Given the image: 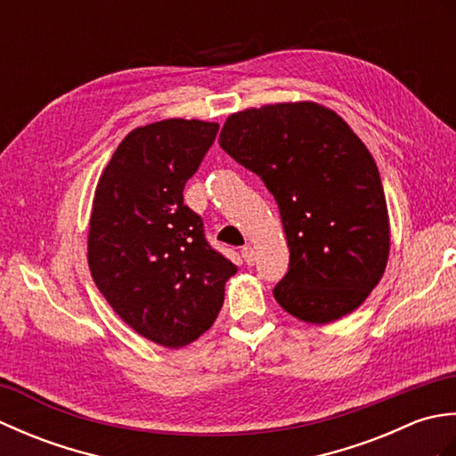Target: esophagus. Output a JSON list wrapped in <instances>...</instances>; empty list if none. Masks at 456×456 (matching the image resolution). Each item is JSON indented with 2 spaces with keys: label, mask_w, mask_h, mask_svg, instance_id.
<instances>
[{
  "label": "esophagus",
  "mask_w": 456,
  "mask_h": 456,
  "mask_svg": "<svg viewBox=\"0 0 456 456\" xmlns=\"http://www.w3.org/2000/svg\"><path fill=\"white\" fill-rule=\"evenodd\" d=\"M240 253H243V258H245V263H247L248 266H253V265H255L256 253H255V248H253V247L247 245V247H243V250H240Z\"/></svg>",
  "instance_id": "esophagus-1"
}]
</instances>
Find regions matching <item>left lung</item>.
Returning a JSON list of instances; mask_svg holds the SVG:
<instances>
[{
    "label": "left lung",
    "instance_id": "obj_1",
    "mask_svg": "<svg viewBox=\"0 0 456 456\" xmlns=\"http://www.w3.org/2000/svg\"><path fill=\"white\" fill-rule=\"evenodd\" d=\"M219 144L278 203L289 268L276 302L315 325L353 314L390 255L388 206L364 142L325 105L289 102L229 115Z\"/></svg>",
    "mask_w": 456,
    "mask_h": 456
}]
</instances>
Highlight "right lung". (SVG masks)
<instances>
[{
	"label": "right lung",
	"instance_id": "add662e5",
	"mask_svg": "<svg viewBox=\"0 0 456 456\" xmlns=\"http://www.w3.org/2000/svg\"><path fill=\"white\" fill-rule=\"evenodd\" d=\"M219 125L164 119L133 129L94 193L88 265L95 286L133 331L167 348L196 341L217 319L237 266L183 206V186Z\"/></svg>",
	"mask_w": 456,
	"mask_h": 456
}]
</instances>
